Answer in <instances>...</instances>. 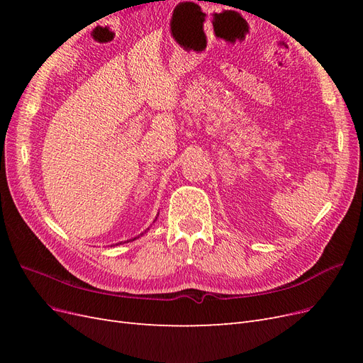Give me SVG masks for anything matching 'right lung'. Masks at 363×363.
Returning a JSON list of instances; mask_svg holds the SVG:
<instances>
[{
    "label": "right lung",
    "mask_w": 363,
    "mask_h": 363,
    "mask_svg": "<svg viewBox=\"0 0 363 363\" xmlns=\"http://www.w3.org/2000/svg\"><path fill=\"white\" fill-rule=\"evenodd\" d=\"M135 239H136V238H135Z\"/></svg>",
    "instance_id": "add662e5"
}]
</instances>
